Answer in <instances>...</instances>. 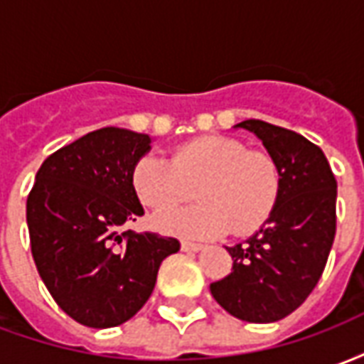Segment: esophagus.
I'll list each match as a JSON object with an SVG mask.
<instances>
[{
  "label": "esophagus",
  "mask_w": 364,
  "mask_h": 364,
  "mask_svg": "<svg viewBox=\"0 0 364 364\" xmlns=\"http://www.w3.org/2000/svg\"><path fill=\"white\" fill-rule=\"evenodd\" d=\"M181 250L183 252H200V250H203V245L191 244V242H181Z\"/></svg>",
  "instance_id": "34e87169"
}]
</instances>
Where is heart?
I'll use <instances>...</instances> for the list:
<instances>
[{"instance_id":"1","label":"heart","mask_w":364,"mask_h":364,"mask_svg":"<svg viewBox=\"0 0 364 364\" xmlns=\"http://www.w3.org/2000/svg\"><path fill=\"white\" fill-rule=\"evenodd\" d=\"M132 187L138 200L158 213L183 205L195 189L198 205L154 218L156 228L166 234L210 240L232 230L245 236L273 214L281 171L265 151H250L228 136H206L183 144L171 159L156 154L138 159Z\"/></svg>"}]
</instances>
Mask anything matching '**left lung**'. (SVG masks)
<instances>
[{
    "mask_svg": "<svg viewBox=\"0 0 364 364\" xmlns=\"http://www.w3.org/2000/svg\"><path fill=\"white\" fill-rule=\"evenodd\" d=\"M281 171V193L269 220L245 244L226 247L228 277L210 284L214 300L234 318L271 323L287 318L320 281L336 237L337 181L323 151L287 128L244 120Z\"/></svg>",
    "mask_w": 364,
    "mask_h": 364,
    "instance_id": "left-lung-1",
    "label": "left lung"
}]
</instances>
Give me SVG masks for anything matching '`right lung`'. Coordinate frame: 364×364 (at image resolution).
<instances>
[{"label": "right lung", "mask_w": 364, "mask_h": 364, "mask_svg": "<svg viewBox=\"0 0 364 364\" xmlns=\"http://www.w3.org/2000/svg\"><path fill=\"white\" fill-rule=\"evenodd\" d=\"M151 138L99 128L44 159L27 198L36 269L64 312L87 328H114L150 298L158 269L179 252L175 237L122 232L142 216L132 187Z\"/></svg>", "instance_id": "add662e5"}]
</instances>
